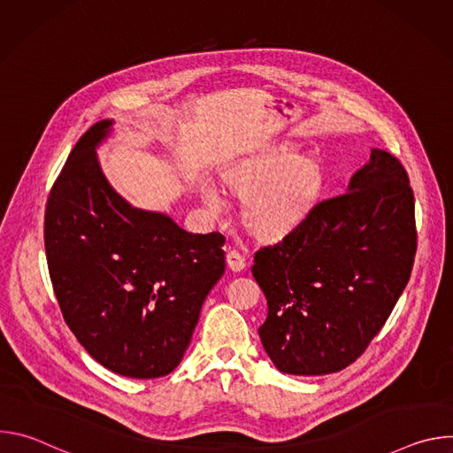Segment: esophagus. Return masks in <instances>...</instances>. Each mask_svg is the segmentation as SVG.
Listing matches in <instances>:
<instances>
[{
    "label": "esophagus",
    "instance_id": "obj_1",
    "mask_svg": "<svg viewBox=\"0 0 453 453\" xmlns=\"http://www.w3.org/2000/svg\"><path fill=\"white\" fill-rule=\"evenodd\" d=\"M226 260H227V267H229L233 273H240V271H243V267H245V257H243L238 250H229Z\"/></svg>",
    "mask_w": 453,
    "mask_h": 453
}]
</instances>
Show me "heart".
<instances>
[{"label": "heart", "mask_w": 453, "mask_h": 453, "mask_svg": "<svg viewBox=\"0 0 453 453\" xmlns=\"http://www.w3.org/2000/svg\"><path fill=\"white\" fill-rule=\"evenodd\" d=\"M226 182L247 197L245 226L260 236L278 238L310 213L320 196L322 173L313 159L297 157L292 145H278L231 166ZM203 199L213 213L222 211V193L213 184L203 186Z\"/></svg>", "instance_id": "b5f03b06"}]
</instances>
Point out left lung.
Instances as JSON below:
<instances>
[{
    "instance_id": "8db88e82",
    "label": "left lung",
    "mask_w": 453,
    "mask_h": 453,
    "mask_svg": "<svg viewBox=\"0 0 453 453\" xmlns=\"http://www.w3.org/2000/svg\"><path fill=\"white\" fill-rule=\"evenodd\" d=\"M416 240L409 175L395 156L372 149L348 193L317 203L254 254L252 276L269 304L257 334L274 365L315 376L353 364L407 287Z\"/></svg>"
}]
</instances>
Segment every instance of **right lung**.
Returning <instances> with one entry per match:
<instances>
[{
  "label": "right lung",
  "mask_w": 453,
  "mask_h": 453,
  "mask_svg": "<svg viewBox=\"0 0 453 453\" xmlns=\"http://www.w3.org/2000/svg\"><path fill=\"white\" fill-rule=\"evenodd\" d=\"M111 125L102 119L79 140L50 191L48 271L64 320L96 362L159 378L179 365L226 271V238L188 233L123 201L96 159Z\"/></svg>",
  "instance_id": "1"
}]
</instances>
